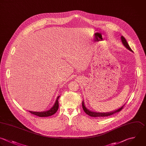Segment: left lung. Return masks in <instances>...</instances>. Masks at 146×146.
<instances>
[{"instance_id":"obj_1","label":"left lung","mask_w":146,"mask_h":146,"mask_svg":"<svg viewBox=\"0 0 146 146\" xmlns=\"http://www.w3.org/2000/svg\"><path fill=\"white\" fill-rule=\"evenodd\" d=\"M121 42H122V43L123 44V45L128 49L129 50V51L133 52V51L131 50V48H130V47L129 46L127 40H125V39L124 38V37H123V36H121ZM124 104L123 106H122L120 108H119V109L116 110H115L114 111H112V112H93V111H91L90 110H88L85 105H84V103L83 102V101L82 102V107H83V109L84 110V111L86 113V114H87L88 115L90 116H92V117H106V116H110V115H113V113H115L116 112H119L120 111H121L123 107H124Z\"/></svg>"}]
</instances>
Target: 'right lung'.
Instances as JSON below:
<instances>
[{"label": "right lung", "instance_id": "add662e5", "mask_svg": "<svg viewBox=\"0 0 146 146\" xmlns=\"http://www.w3.org/2000/svg\"><path fill=\"white\" fill-rule=\"evenodd\" d=\"M59 97H60V96H58L57 97L54 105L53 106V107L50 110H49L48 111H43V112H33V111H29V112H31L32 114L38 116L39 117H47V116H51V115L55 114L58 110V108H59L58 99H59Z\"/></svg>", "mask_w": 146, "mask_h": 146}]
</instances>
